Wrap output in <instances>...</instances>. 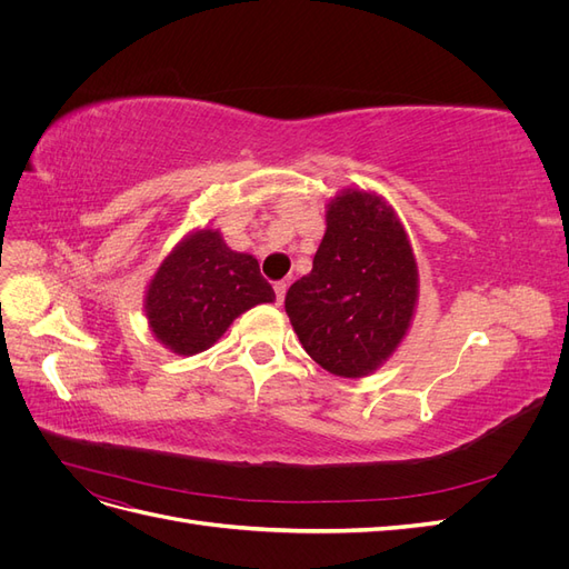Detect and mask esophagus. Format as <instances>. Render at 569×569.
Here are the masks:
<instances>
[{
  "instance_id": "esophagus-1",
  "label": "esophagus",
  "mask_w": 569,
  "mask_h": 569,
  "mask_svg": "<svg viewBox=\"0 0 569 569\" xmlns=\"http://www.w3.org/2000/svg\"><path fill=\"white\" fill-rule=\"evenodd\" d=\"M287 282H274V295H278V303L284 301V295H287Z\"/></svg>"
}]
</instances>
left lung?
Masks as SVG:
<instances>
[{
  "label": "left lung",
  "instance_id": "1",
  "mask_svg": "<svg viewBox=\"0 0 569 569\" xmlns=\"http://www.w3.org/2000/svg\"><path fill=\"white\" fill-rule=\"evenodd\" d=\"M313 270L289 287L284 311L306 353L337 377L360 380L401 347L418 308L420 274L393 206L347 187L325 206Z\"/></svg>",
  "mask_w": 569,
  "mask_h": 569
}]
</instances>
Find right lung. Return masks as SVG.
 <instances>
[{"instance_id": "1", "label": "right lung", "mask_w": 569, "mask_h": 569, "mask_svg": "<svg viewBox=\"0 0 569 569\" xmlns=\"http://www.w3.org/2000/svg\"><path fill=\"white\" fill-rule=\"evenodd\" d=\"M274 291L251 253L232 251L220 230L184 234L151 274L144 316L151 335L176 356H197L249 308L272 303Z\"/></svg>"}]
</instances>
